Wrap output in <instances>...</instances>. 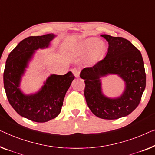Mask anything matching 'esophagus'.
Wrapping results in <instances>:
<instances>
[{"label":"esophagus","mask_w":155,"mask_h":155,"mask_svg":"<svg viewBox=\"0 0 155 155\" xmlns=\"http://www.w3.org/2000/svg\"><path fill=\"white\" fill-rule=\"evenodd\" d=\"M71 71H72L73 74L75 76V77L78 78V77H79L80 71H79V70H78V69H76V68H74V69H72V70H71Z\"/></svg>","instance_id":"obj_1"}]
</instances>
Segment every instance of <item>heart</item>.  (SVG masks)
<instances>
[{"instance_id":"heart-1","label":"heart","mask_w":155,"mask_h":155,"mask_svg":"<svg viewBox=\"0 0 155 155\" xmlns=\"http://www.w3.org/2000/svg\"><path fill=\"white\" fill-rule=\"evenodd\" d=\"M94 46L95 47L91 51L87 58V61L90 63L95 61L99 58L102 56L106 51L105 44L103 41H99L97 38H88L83 43V48L85 49H90Z\"/></svg>"}]
</instances>
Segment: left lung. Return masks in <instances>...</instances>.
<instances>
[{
	"label": "left lung",
	"instance_id": "1",
	"mask_svg": "<svg viewBox=\"0 0 155 155\" xmlns=\"http://www.w3.org/2000/svg\"><path fill=\"white\" fill-rule=\"evenodd\" d=\"M108 43L104 58L94 66L85 68L80 77L84 79V95L92 114L101 119L115 120L130 114L139 104L146 85L141 54L129 40L120 37L101 35ZM117 75L126 84L117 98H108L102 91L101 78Z\"/></svg>",
	"mask_w": 155,
	"mask_h": 155
}]
</instances>
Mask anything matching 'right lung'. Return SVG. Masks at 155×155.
<instances>
[{
	"label": "right lung",
	"mask_w": 155,
	"mask_h": 155,
	"mask_svg": "<svg viewBox=\"0 0 155 155\" xmlns=\"http://www.w3.org/2000/svg\"><path fill=\"white\" fill-rule=\"evenodd\" d=\"M56 35L28 37L18 44L7 58L3 73L4 88L10 105L21 116L37 122L56 117L61 111L65 94L74 76L51 74L38 92L25 94L20 88L22 77L36 51L47 48Z\"/></svg>",
	"instance_id": "1"
}]
</instances>
